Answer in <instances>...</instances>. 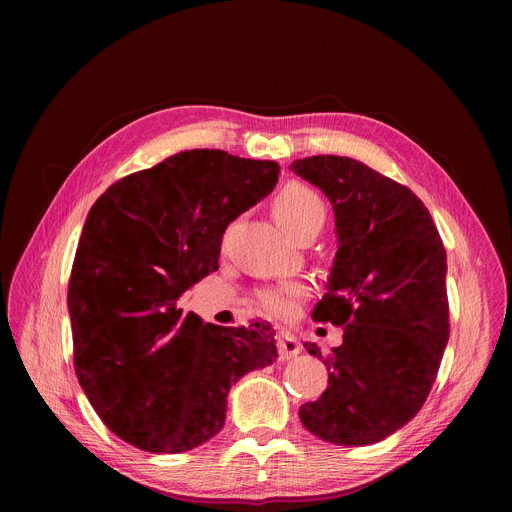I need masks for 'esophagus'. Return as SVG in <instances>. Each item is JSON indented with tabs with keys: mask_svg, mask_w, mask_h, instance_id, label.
I'll return each mask as SVG.
<instances>
[{
	"mask_svg": "<svg viewBox=\"0 0 512 512\" xmlns=\"http://www.w3.org/2000/svg\"><path fill=\"white\" fill-rule=\"evenodd\" d=\"M277 346H279V358L287 360V358H294L300 354L302 346L298 342V338L289 332H279L277 336Z\"/></svg>",
	"mask_w": 512,
	"mask_h": 512,
	"instance_id": "1",
	"label": "esophagus"
}]
</instances>
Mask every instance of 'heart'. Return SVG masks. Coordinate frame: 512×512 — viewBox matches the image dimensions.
<instances>
[{
	"label": "heart",
	"instance_id": "heart-1",
	"mask_svg": "<svg viewBox=\"0 0 512 512\" xmlns=\"http://www.w3.org/2000/svg\"><path fill=\"white\" fill-rule=\"evenodd\" d=\"M273 214L285 233L300 239L312 229H322L326 206L316 190L306 184H287L273 202ZM308 294V287L298 281L261 287L255 294L257 306L271 316L294 314L300 300Z\"/></svg>",
	"mask_w": 512,
	"mask_h": 512
}]
</instances>
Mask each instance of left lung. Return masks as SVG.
I'll list each match as a JSON object with an SVG mask.
<instances>
[{"label": "left lung", "mask_w": 512, "mask_h": 512, "mask_svg": "<svg viewBox=\"0 0 512 512\" xmlns=\"http://www.w3.org/2000/svg\"><path fill=\"white\" fill-rule=\"evenodd\" d=\"M334 208L338 251L312 318L342 326L324 358L328 387L300 407L304 427L336 446H369L425 403L450 338L446 249L425 204L403 184L352 158L289 166Z\"/></svg>", "instance_id": "obj_1"}]
</instances>
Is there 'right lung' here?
<instances>
[{
    "label": "right lung",
    "instance_id": "obj_1",
    "mask_svg": "<svg viewBox=\"0 0 512 512\" xmlns=\"http://www.w3.org/2000/svg\"><path fill=\"white\" fill-rule=\"evenodd\" d=\"M277 176V162L190 150L93 204L68 281L75 371L123 442L154 454L208 442L225 425L231 385L277 358L269 322L204 324L176 304L218 269L223 233Z\"/></svg>",
    "mask_w": 512,
    "mask_h": 512
}]
</instances>
